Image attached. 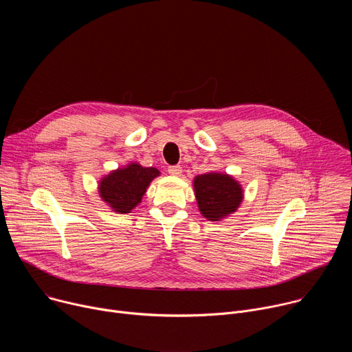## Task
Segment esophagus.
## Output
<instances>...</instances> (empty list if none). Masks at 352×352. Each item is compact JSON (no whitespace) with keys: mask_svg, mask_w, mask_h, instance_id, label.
<instances>
[{"mask_svg":"<svg viewBox=\"0 0 352 352\" xmlns=\"http://www.w3.org/2000/svg\"><path fill=\"white\" fill-rule=\"evenodd\" d=\"M167 171L170 175H174V177H179L182 174V168L179 166H171V167H168Z\"/></svg>","mask_w":352,"mask_h":352,"instance_id":"obj_1","label":"esophagus"}]
</instances>
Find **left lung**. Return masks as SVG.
<instances>
[{
    "instance_id": "1",
    "label": "left lung",
    "mask_w": 352,
    "mask_h": 352,
    "mask_svg": "<svg viewBox=\"0 0 352 352\" xmlns=\"http://www.w3.org/2000/svg\"><path fill=\"white\" fill-rule=\"evenodd\" d=\"M197 209L209 221H221L234 214L243 200V188L227 173L199 174L192 181Z\"/></svg>"
}]
</instances>
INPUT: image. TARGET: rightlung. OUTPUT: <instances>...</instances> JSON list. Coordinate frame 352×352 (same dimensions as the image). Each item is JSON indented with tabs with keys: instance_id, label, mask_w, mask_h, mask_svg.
<instances>
[{
	"instance_id": "1",
	"label": "right lung",
	"mask_w": 352,
	"mask_h": 352,
	"mask_svg": "<svg viewBox=\"0 0 352 352\" xmlns=\"http://www.w3.org/2000/svg\"><path fill=\"white\" fill-rule=\"evenodd\" d=\"M160 174L155 167H143L131 162L100 178L97 192L110 210L126 214L138 208L150 184Z\"/></svg>"
}]
</instances>
